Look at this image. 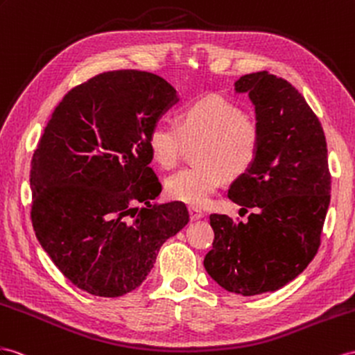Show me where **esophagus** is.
<instances>
[{
    "instance_id": "obj_1",
    "label": "esophagus",
    "mask_w": 355,
    "mask_h": 355,
    "mask_svg": "<svg viewBox=\"0 0 355 355\" xmlns=\"http://www.w3.org/2000/svg\"><path fill=\"white\" fill-rule=\"evenodd\" d=\"M189 216H190V220L195 222V220L202 219L204 213L201 210H198V208H195V207H189Z\"/></svg>"
}]
</instances>
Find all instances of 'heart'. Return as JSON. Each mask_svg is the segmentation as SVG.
<instances>
[{
	"instance_id": "b5f03b06",
	"label": "heart",
	"mask_w": 355,
	"mask_h": 355,
	"mask_svg": "<svg viewBox=\"0 0 355 355\" xmlns=\"http://www.w3.org/2000/svg\"><path fill=\"white\" fill-rule=\"evenodd\" d=\"M199 165L181 169L166 180V195L174 201L201 208L223 183L255 165L262 145L258 118L219 96L193 100L177 115V125L157 123L148 133V150L163 169L178 165L187 145H196Z\"/></svg>"
}]
</instances>
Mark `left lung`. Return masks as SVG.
I'll return each mask as SVG.
<instances>
[{
    "label": "left lung",
    "mask_w": 355,
    "mask_h": 355,
    "mask_svg": "<svg viewBox=\"0 0 355 355\" xmlns=\"http://www.w3.org/2000/svg\"><path fill=\"white\" fill-rule=\"evenodd\" d=\"M262 125L258 160L231 184L248 222L211 214L213 249L204 267L230 293L258 295L294 280L316 255L330 204L331 175L322 125L288 80L268 71L241 76Z\"/></svg>",
    "instance_id": "8db88e82"
}]
</instances>
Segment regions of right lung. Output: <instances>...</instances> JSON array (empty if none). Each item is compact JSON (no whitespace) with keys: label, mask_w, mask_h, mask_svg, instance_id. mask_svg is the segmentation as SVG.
<instances>
[{"label":"right lung","mask_w":355,"mask_h":355,"mask_svg":"<svg viewBox=\"0 0 355 355\" xmlns=\"http://www.w3.org/2000/svg\"><path fill=\"white\" fill-rule=\"evenodd\" d=\"M177 102L157 75L105 71L71 88L44 127L30 172L33 228L53 264L91 295L138 288L162 244L189 222L184 204H150L162 184L148 166V133Z\"/></svg>","instance_id":"obj_1"}]
</instances>
